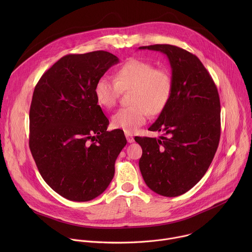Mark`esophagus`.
<instances>
[{"mask_svg": "<svg viewBox=\"0 0 252 252\" xmlns=\"http://www.w3.org/2000/svg\"><path fill=\"white\" fill-rule=\"evenodd\" d=\"M125 134H126V140H127V142H133L134 141V138H133V136H132V134L131 133H129V132H125Z\"/></svg>", "mask_w": 252, "mask_h": 252, "instance_id": "1", "label": "esophagus"}]
</instances>
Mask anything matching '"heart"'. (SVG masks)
<instances>
[{"mask_svg":"<svg viewBox=\"0 0 252 252\" xmlns=\"http://www.w3.org/2000/svg\"><path fill=\"white\" fill-rule=\"evenodd\" d=\"M172 88L173 81L168 70L133 59L117 69L115 79L100 77L94 85V94L99 105L112 109L123 92L131 91V105L120 109L112 118L115 128L130 133L146 124L149 114L158 116L163 112L170 99Z\"/></svg>","mask_w":252,"mask_h":252,"instance_id":"b5f03b06","label":"heart"}]
</instances>
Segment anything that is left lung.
Here are the masks:
<instances>
[{
	"label": "left lung",
	"mask_w": 252,
	"mask_h": 252,
	"mask_svg": "<svg viewBox=\"0 0 252 252\" xmlns=\"http://www.w3.org/2000/svg\"><path fill=\"white\" fill-rule=\"evenodd\" d=\"M139 50L167 56L173 88L170 99L149 128L159 138L135 136L142 149L139 169L155 192L178 196L192 189L208 169L220 138V100L200 60L176 46L153 45Z\"/></svg>",
	"instance_id": "obj_1"
}]
</instances>
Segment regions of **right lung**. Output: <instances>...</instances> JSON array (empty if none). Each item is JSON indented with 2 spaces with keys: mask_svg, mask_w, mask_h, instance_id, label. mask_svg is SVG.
Returning a JSON list of instances; mask_svg holds the SVG:
<instances>
[{
  "mask_svg": "<svg viewBox=\"0 0 252 252\" xmlns=\"http://www.w3.org/2000/svg\"><path fill=\"white\" fill-rule=\"evenodd\" d=\"M118 63L105 51L66 55L34 88L30 150L44 181L68 200L89 201L101 194L126 145L124 131L106 130L109 120L94 94L96 81Z\"/></svg>",
  "mask_w": 252,
  "mask_h": 252,
  "instance_id": "1",
  "label": "right lung"
}]
</instances>
